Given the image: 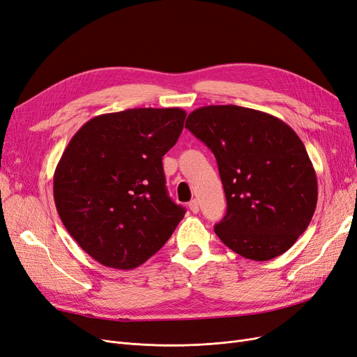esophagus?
<instances>
[{"label":"esophagus","instance_id":"34e87169","mask_svg":"<svg viewBox=\"0 0 357 357\" xmlns=\"http://www.w3.org/2000/svg\"><path fill=\"white\" fill-rule=\"evenodd\" d=\"M188 206H190V210H191V212H192V213H199V210H200L199 202H197V200H191Z\"/></svg>","mask_w":357,"mask_h":357}]
</instances>
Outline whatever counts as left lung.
<instances>
[{"label": "left lung", "instance_id": "obj_1", "mask_svg": "<svg viewBox=\"0 0 357 357\" xmlns=\"http://www.w3.org/2000/svg\"><path fill=\"white\" fill-rule=\"evenodd\" d=\"M185 128L216 157L227 215L215 232L232 252L265 261L291 248L318 203V179L296 132L281 119L240 105H206Z\"/></svg>", "mask_w": 357, "mask_h": 357}]
</instances>
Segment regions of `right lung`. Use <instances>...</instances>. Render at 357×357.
Instances as JSON below:
<instances>
[{
    "label": "right lung",
    "mask_w": 357,
    "mask_h": 357,
    "mask_svg": "<svg viewBox=\"0 0 357 357\" xmlns=\"http://www.w3.org/2000/svg\"><path fill=\"white\" fill-rule=\"evenodd\" d=\"M185 116L178 107L100 114L63 151L54 172L59 216L101 265L138 268L165 245L185 215L167 197L162 163Z\"/></svg>",
    "instance_id": "obj_1"
}]
</instances>
